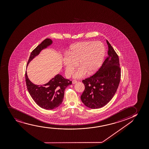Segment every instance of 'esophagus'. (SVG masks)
Listing matches in <instances>:
<instances>
[{
	"label": "esophagus",
	"instance_id": "esophagus-1",
	"mask_svg": "<svg viewBox=\"0 0 149 149\" xmlns=\"http://www.w3.org/2000/svg\"><path fill=\"white\" fill-rule=\"evenodd\" d=\"M77 82V81L75 80H74L72 81V83H73V84H75V83H76Z\"/></svg>",
	"mask_w": 149,
	"mask_h": 149
}]
</instances>
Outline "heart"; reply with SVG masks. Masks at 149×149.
<instances>
[{
	"label": "heart",
	"instance_id": "1",
	"mask_svg": "<svg viewBox=\"0 0 149 149\" xmlns=\"http://www.w3.org/2000/svg\"><path fill=\"white\" fill-rule=\"evenodd\" d=\"M63 62L67 75L70 76L78 66L80 67L74 73L75 78L95 73L101 66L105 54V48L100 42L85 41L70 47Z\"/></svg>",
	"mask_w": 149,
	"mask_h": 149
}]
</instances>
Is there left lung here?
Wrapping results in <instances>:
<instances>
[{
  "mask_svg": "<svg viewBox=\"0 0 149 149\" xmlns=\"http://www.w3.org/2000/svg\"><path fill=\"white\" fill-rule=\"evenodd\" d=\"M108 56L93 75L83 80L85 90L81 96L85 106L92 109L101 108L109 103L120 84L121 70L118 54L107 40Z\"/></svg>",
  "mask_w": 149,
  "mask_h": 149,
  "instance_id": "1",
  "label": "left lung"
}]
</instances>
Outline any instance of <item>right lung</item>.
<instances>
[{"label": "right lung", "mask_w": 149, "mask_h": 149, "mask_svg": "<svg viewBox=\"0 0 149 149\" xmlns=\"http://www.w3.org/2000/svg\"><path fill=\"white\" fill-rule=\"evenodd\" d=\"M52 44V40L46 39L31 52L27 66L30 61L39 55L40 52ZM27 89L29 94L35 102L42 109L51 110L57 108L62 104L64 96L65 89L72 81L65 79L58 74L49 82L42 85H37L31 82L28 78L26 72L25 73Z\"/></svg>", "instance_id": "obj_1"}]
</instances>
